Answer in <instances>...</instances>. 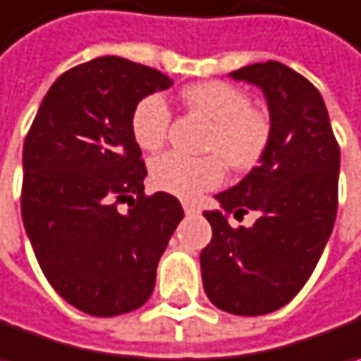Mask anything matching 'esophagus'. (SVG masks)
Returning <instances> with one entry per match:
<instances>
[{"instance_id":"34e87169","label":"esophagus","mask_w":361,"mask_h":361,"mask_svg":"<svg viewBox=\"0 0 361 361\" xmlns=\"http://www.w3.org/2000/svg\"><path fill=\"white\" fill-rule=\"evenodd\" d=\"M183 209H185L187 215H199L201 213V209L197 207V205H192V203H183Z\"/></svg>"}]
</instances>
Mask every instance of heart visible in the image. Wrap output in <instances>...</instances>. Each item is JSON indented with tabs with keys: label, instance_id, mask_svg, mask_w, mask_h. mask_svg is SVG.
I'll use <instances>...</instances> for the list:
<instances>
[{
	"label": "heart",
	"instance_id": "heart-1",
	"mask_svg": "<svg viewBox=\"0 0 361 361\" xmlns=\"http://www.w3.org/2000/svg\"><path fill=\"white\" fill-rule=\"evenodd\" d=\"M183 99L190 109L213 121L207 140V150L213 154L203 158L162 154L150 166V178L156 189L180 199H195L224 180V160L233 171H247L258 164L270 140V123L252 107L242 89L229 82L192 85L183 91ZM169 126L171 109L162 95H148L134 107L132 134L142 150H158L166 140Z\"/></svg>",
	"mask_w": 361,
	"mask_h": 361
}]
</instances>
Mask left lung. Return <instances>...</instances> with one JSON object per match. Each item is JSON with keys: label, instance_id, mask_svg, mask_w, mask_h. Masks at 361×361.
Returning <instances> with one entry per match:
<instances>
[{"label": "left lung", "instance_id": "left-lung-1", "mask_svg": "<svg viewBox=\"0 0 361 361\" xmlns=\"http://www.w3.org/2000/svg\"><path fill=\"white\" fill-rule=\"evenodd\" d=\"M256 85L270 114V140L258 166L215 195L203 211L213 238L201 252L209 300L231 315L279 311L313 274L337 213L339 146L321 93L286 64H247L229 73ZM259 213L252 228L233 230L228 213Z\"/></svg>", "mask_w": 361, "mask_h": 361}]
</instances>
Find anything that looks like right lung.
Wrapping results in <instances>:
<instances>
[{
	"instance_id": "obj_1",
	"label": "right lung",
	"mask_w": 361,
	"mask_h": 361,
	"mask_svg": "<svg viewBox=\"0 0 361 361\" xmlns=\"http://www.w3.org/2000/svg\"><path fill=\"white\" fill-rule=\"evenodd\" d=\"M160 71L99 56L48 89L24 142L22 219L36 260L61 297L93 317L140 309L185 211L144 195L134 107L172 87ZM128 201L126 214L117 209Z\"/></svg>"
}]
</instances>
